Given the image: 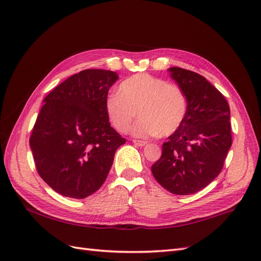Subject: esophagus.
<instances>
[{
    "label": "esophagus",
    "instance_id": "esophagus-1",
    "mask_svg": "<svg viewBox=\"0 0 261 261\" xmlns=\"http://www.w3.org/2000/svg\"><path fill=\"white\" fill-rule=\"evenodd\" d=\"M133 143L135 144V145H137V146H139V147H144L145 145L148 144L147 141H145V140H137V139H134Z\"/></svg>",
    "mask_w": 261,
    "mask_h": 261
}]
</instances>
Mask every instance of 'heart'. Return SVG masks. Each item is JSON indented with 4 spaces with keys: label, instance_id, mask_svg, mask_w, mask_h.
Here are the masks:
<instances>
[{
    "label": "heart",
    "instance_id": "1",
    "mask_svg": "<svg viewBox=\"0 0 261 261\" xmlns=\"http://www.w3.org/2000/svg\"><path fill=\"white\" fill-rule=\"evenodd\" d=\"M118 92L106 102L109 121L120 133H127L136 115L133 134L137 137H168L183 125L187 98L174 84L149 74H137L122 82Z\"/></svg>",
    "mask_w": 261,
    "mask_h": 261
}]
</instances>
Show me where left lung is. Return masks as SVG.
I'll return each instance as SVG.
<instances>
[{"mask_svg":"<svg viewBox=\"0 0 261 261\" xmlns=\"http://www.w3.org/2000/svg\"><path fill=\"white\" fill-rule=\"evenodd\" d=\"M169 72L187 98V114L162 145L161 158L151 171L172 194L191 195L209 185L223 168L232 146L230 107L203 76L180 67H170Z\"/></svg>","mask_w":261,"mask_h":261,"instance_id":"left-lung-1","label":"left lung"}]
</instances>
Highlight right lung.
Masks as SVG:
<instances>
[{"label":"right lung","mask_w":261,"mask_h":261,"mask_svg":"<svg viewBox=\"0 0 261 261\" xmlns=\"http://www.w3.org/2000/svg\"><path fill=\"white\" fill-rule=\"evenodd\" d=\"M117 80L111 70L85 69L44 98L29 144L39 175L57 193L83 199L107 179L115 151L126 143L106 111Z\"/></svg>","instance_id":"obj_1"}]
</instances>
